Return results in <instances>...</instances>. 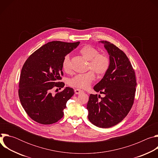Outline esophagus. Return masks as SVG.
<instances>
[{
  "label": "esophagus",
  "instance_id": "obj_1",
  "mask_svg": "<svg viewBox=\"0 0 158 158\" xmlns=\"http://www.w3.org/2000/svg\"><path fill=\"white\" fill-rule=\"evenodd\" d=\"M82 92H83V91H82V90H81V89H74V93L76 94H80V93H81Z\"/></svg>",
  "mask_w": 158,
  "mask_h": 158
}]
</instances>
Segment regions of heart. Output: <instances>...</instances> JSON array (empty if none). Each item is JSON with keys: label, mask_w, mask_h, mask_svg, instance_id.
<instances>
[{"label": "heart", "mask_w": 158, "mask_h": 158, "mask_svg": "<svg viewBox=\"0 0 158 158\" xmlns=\"http://www.w3.org/2000/svg\"><path fill=\"white\" fill-rule=\"evenodd\" d=\"M79 53L83 58L88 60L87 69L91 70L85 73L75 75L69 79V84L74 87L86 89L95 79L94 71L98 76H102L107 73L110 67V59L107 54L98 52L96 49L91 46H84L79 51ZM62 66L65 73L71 74L72 73V67L68 55L64 57Z\"/></svg>", "instance_id": "obj_1"}]
</instances>
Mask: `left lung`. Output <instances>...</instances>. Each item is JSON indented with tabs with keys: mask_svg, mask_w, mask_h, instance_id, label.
<instances>
[{
	"mask_svg": "<svg viewBox=\"0 0 158 158\" xmlns=\"http://www.w3.org/2000/svg\"><path fill=\"white\" fill-rule=\"evenodd\" d=\"M100 42L109 53L110 67L94 89L106 96L91 94L87 109L90 122L99 127L108 128L122 121L129 113L137 83L134 70L126 54L108 41Z\"/></svg>",
	"mask_w": 158,
	"mask_h": 158,
	"instance_id": "1",
	"label": "left lung"
}]
</instances>
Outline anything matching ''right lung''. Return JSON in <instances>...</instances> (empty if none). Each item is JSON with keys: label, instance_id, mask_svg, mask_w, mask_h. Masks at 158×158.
<instances>
[{"label": "right lung", "instance_id": "1", "mask_svg": "<svg viewBox=\"0 0 158 158\" xmlns=\"http://www.w3.org/2000/svg\"><path fill=\"white\" fill-rule=\"evenodd\" d=\"M79 43L49 42L26 60L20 76L19 97L26 113L34 121L51 124L63 117L66 103L74 94V89L66 87L54 96L51 91L65 85L60 82L63 76V59Z\"/></svg>", "mask_w": 158, "mask_h": 158}]
</instances>
